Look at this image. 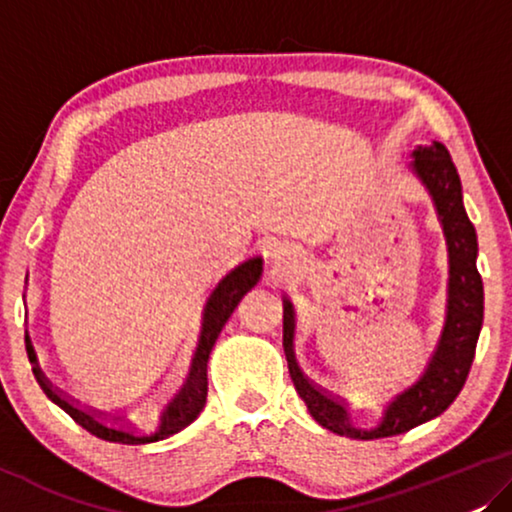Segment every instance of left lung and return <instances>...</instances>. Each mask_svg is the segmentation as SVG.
Returning a JSON list of instances; mask_svg holds the SVG:
<instances>
[{
    "label": "left lung",
    "mask_w": 512,
    "mask_h": 512,
    "mask_svg": "<svg viewBox=\"0 0 512 512\" xmlns=\"http://www.w3.org/2000/svg\"><path fill=\"white\" fill-rule=\"evenodd\" d=\"M413 169L427 185L434 197L438 218L443 222L445 239L450 250V297H448V320L438 343L436 355L431 357L429 369L424 376L403 390L390 406L383 422L373 429L352 427L345 413L343 401L331 397L329 392L311 383L299 371L292 352L294 336V313L290 301H283V345L287 364H290L292 383L297 387L299 397L308 406V413L315 422L334 431L338 436L350 438H385L397 436L403 431L417 427V424L441 415L469 378L475 345H478L482 327V308H485V292H482V278L475 266L478 257V239L469 215L464 211L462 181H459L457 167L452 162L448 148L443 143H434L431 148L415 150Z\"/></svg>",
    "instance_id": "8db88e82"
}]
</instances>
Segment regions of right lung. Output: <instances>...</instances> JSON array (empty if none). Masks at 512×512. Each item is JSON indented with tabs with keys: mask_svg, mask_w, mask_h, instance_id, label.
I'll return each mask as SVG.
<instances>
[{
	"mask_svg": "<svg viewBox=\"0 0 512 512\" xmlns=\"http://www.w3.org/2000/svg\"><path fill=\"white\" fill-rule=\"evenodd\" d=\"M259 273H262V259L253 257V259H248V262H243L241 266H236L232 273H227V276L220 280V285L215 287V292L211 294V299H208V304H206L204 329H201L197 352H194L190 376H187L185 385L178 390L176 397L167 403V410H164L160 427L153 431L139 434V431L125 429V424L106 422L104 417L95 413L92 408L81 406V403L69 399L67 394H62L57 387L50 385L37 364L32 366L34 378H37V383L41 385L43 394H46V397L53 403H57V406H60L64 413L71 417V420H74L76 424H81L83 429H88L90 434H95L97 438H104V441L141 445V443H155V441H162V438H167V436H174L181 429H185L187 424H192L194 420H197L201 408H204L206 394H208V378H206L208 355H211L215 338H218L222 327H225L229 315L234 313V308L239 306L243 294H246L250 287H253L259 280ZM25 343H27V350L32 352L30 338H25Z\"/></svg>",
	"mask_w": 512,
	"mask_h": 512,
	"instance_id": "right-lung-1",
	"label": "right lung"
}]
</instances>
